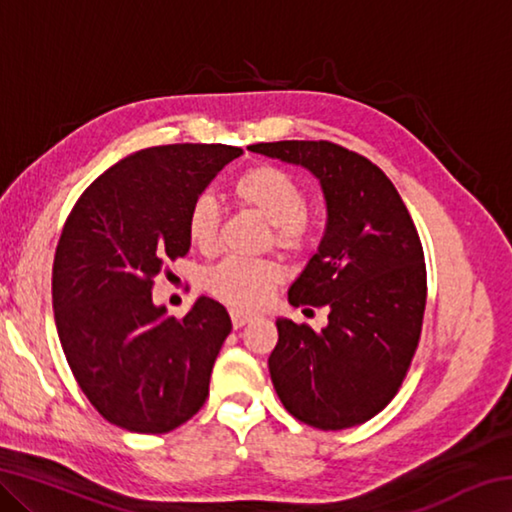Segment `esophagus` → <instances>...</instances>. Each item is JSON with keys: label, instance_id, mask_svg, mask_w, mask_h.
<instances>
[{"label": "esophagus", "instance_id": "1", "mask_svg": "<svg viewBox=\"0 0 512 512\" xmlns=\"http://www.w3.org/2000/svg\"><path fill=\"white\" fill-rule=\"evenodd\" d=\"M230 318H232V327L239 329V327H244L246 323H250V320L255 318V314H246V311H241V309H232Z\"/></svg>", "mask_w": 512, "mask_h": 512}]
</instances>
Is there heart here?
<instances>
[{
    "label": "heart",
    "mask_w": 512,
    "mask_h": 512,
    "mask_svg": "<svg viewBox=\"0 0 512 512\" xmlns=\"http://www.w3.org/2000/svg\"><path fill=\"white\" fill-rule=\"evenodd\" d=\"M235 196L253 207L271 223V241L289 255L307 253L314 244V232L307 221V196L296 178L280 167L259 164L235 180ZM221 212L212 196H198L187 212V235L196 248L210 250L219 235ZM282 280V268L273 259L225 257L207 268L203 287L237 309L264 305Z\"/></svg>",
    "instance_id": "heart-1"
}]
</instances>
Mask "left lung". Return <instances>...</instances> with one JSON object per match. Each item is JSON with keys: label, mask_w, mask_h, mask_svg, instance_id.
<instances>
[{"label": "left lung", "mask_w": 512, "mask_h": 512, "mask_svg": "<svg viewBox=\"0 0 512 512\" xmlns=\"http://www.w3.org/2000/svg\"><path fill=\"white\" fill-rule=\"evenodd\" d=\"M253 153L314 173L327 205L318 253L289 289L329 307L327 327L277 318L268 370L284 409L323 431L368 422L400 391L418 348L427 268L409 210L377 164L334 142H262Z\"/></svg>", "instance_id": "1"}]
</instances>
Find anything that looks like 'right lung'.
Returning <instances> with one entry per match:
<instances>
[{
	"label": "right lung",
	"mask_w": 512,
	"mask_h": 512,
	"mask_svg": "<svg viewBox=\"0 0 512 512\" xmlns=\"http://www.w3.org/2000/svg\"><path fill=\"white\" fill-rule=\"evenodd\" d=\"M241 153L142 149L101 173L67 216L51 273L58 339L85 397L121 429L167 433L210 395L228 311L201 296L176 318L153 305L151 289L169 259L189 253V207Z\"/></svg>",
	"instance_id": "1"
}]
</instances>
